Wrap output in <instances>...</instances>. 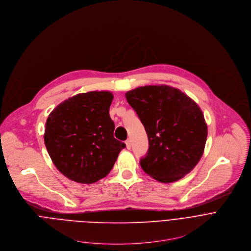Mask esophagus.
<instances>
[{
  "label": "esophagus",
  "instance_id": "1",
  "mask_svg": "<svg viewBox=\"0 0 251 251\" xmlns=\"http://www.w3.org/2000/svg\"><path fill=\"white\" fill-rule=\"evenodd\" d=\"M126 148H127V149H130V147H131V143H130V140H129V139H127V140L126 141Z\"/></svg>",
  "mask_w": 251,
  "mask_h": 251
}]
</instances>
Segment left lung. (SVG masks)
<instances>
[{"label":"left lung","mask_w":251,"mask_h":251,"mask_svg":"<svg viewBox=\"0 0 251 251\" xmlns=\"http://www.w3.org/2000/svg\"><path fill=\"white\" fill-rule=\"evenodd\" d=\"M148 136L149 148L140 166L162 183L190 173L201 159L208 126L202 110L179 89L167 85L138 87L126 93Z\"/></svg>","instance_id":"obj_1"}]
</instances>
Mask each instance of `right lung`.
<instances>
[{
    "instance_id": "1",
    "label": "right lung",
    "mask_w": 251,
    "mask_h": 251,
    "mask_svg": "<svg viewBox=\"0 0 251 251\" xmlns=\"http://www.w3.org/2000/svg\"><path fill=\"white\" fill-rule=\"evenodd\" d=\"M109 91L75 95L49 114L44 143L56 168L68 179L92 184L112 170L126 144L114 137Z\"/></svg>"
}]
</instances>
